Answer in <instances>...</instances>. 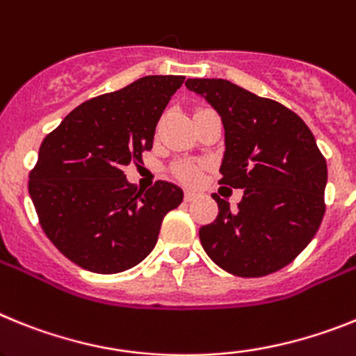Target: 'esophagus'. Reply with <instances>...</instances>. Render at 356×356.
<instances>
[{
	"label": "esophagus",
	"mask_w": 356,
	"mask_h": 356,
	"mask_svg": "<svg viewBox=\"0 0 356 356\" xmlns=\"http://www.w3.org/2000/svg\"><path fill=\"white\" fill-rule=\"evenodd\" d=\"M195 197H197L195 191H191V190L184 191V200H186V202H191V200L195 199Z\"/></svg>",
	"instance_id": "1"
}]
</instances>
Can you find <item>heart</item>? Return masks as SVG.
I'll return each mask as SVG.
<instances>
[{
    "label": "heart",
    "mask_w": 356,
    "mask_h": 356,
    "mask_svg": "<svg viewBox=\"0 0 356 356\" xmlns=\"http://www.w3.org/2000/svg\"><path fill=\"white\" fill-rule=\"evenodd\" d=\"M175 174H177V177L181 179V181L188 182V184H195V182H199L200 179V168L195 165H179L177 168H175Z\"/></svg>",
    "instance_id": "b5f03b06"
}]
</instances>
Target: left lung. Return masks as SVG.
Instances as JSON below:
<instances>
[{
    "label": "left lung",
    "instance_id": "8db88e82",
    "mask_svg": "<svg viewBox=\"0 0 356 356\" xmlns=\"http://www.w3.org/2000/svg\"><path fill=\"white\" fill-rule=\"evenodd\" d=\"M186 88L220 114L225 131L222 184L242 188L238 209L213 195L215 222L199 231L204 251L240 277H261L298 258L324 209L326 159L308 125L280 102L224 79H188Z\"/></svg>",
    "mask_w": 356,
    "mask_h": 356
}]
</instances>
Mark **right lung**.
I'll return each mask as SVG.
<instances>
[{"mask_svg":"<svg viewBox=\"0 0 356 356\" xmlns=\"http://www.w3.org/2000/svg\"><path fill=\"white\" fill-rule=\"evenodd\" d=\"M184 82L148 75L80 104L39 148L29 191L46 236L67 259L97 274H116L143 261L165 215L182 190L157 181L141 190L123 168L143 163L156 125Z\"/></svg>","mask_w":356,"mask_h":356,"instance_id":"right-lung-1","label":"right lung"}]
</instances>
